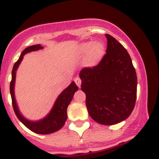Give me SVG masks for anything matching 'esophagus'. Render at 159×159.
<instances>
[{"mask_svg":"<svg viewBox=\"0 0 159 159\" xmlns=\"http://www.w3.org/2000/svg\"><path fill=\"white\" fill-rule=\"evenodd\" d=\"M75 82L76 85H77L78 87L80 88V87H81V80L80 79V78H78V77L75 78Z\"/></svg>","mask_w":159,"mask_h":159,"instance_id":"34e87169","label":"esophagus"}]
</instances>
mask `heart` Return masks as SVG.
<instances>
[{"label":"heart","mask_w":159,"mask_h":159,"mask_svg":"<svg viewBox=\"0 0 159 159\" xmlns=\"http://www.w3.org/2000/svg\"><path fill=\"white\" fill-rule=\"evenodd\" d=\"M77 53L80 57H86L84 64L87 67L96 66L105 54V45L101 42H87L78 47Z\"/></svg>","instance_id":"b5f03b06"}]
</instances>
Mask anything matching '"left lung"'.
I'll return each mask as SVG.
<instances>
[{"mask_svg":"<svg viewBox=\"0 0 159 159\" xmlns=\"http://www.w3.org/2000/svg\"><path fill=\"white\" fill-rule=\"evenodd\" d=\"M106 54L96 66L80 72L81 90L93 120L102 125H114L132 114L137 97V75L126 49L105 34Z\"/></svg>","mask_w":159,"mask_h":159,"instance_id":"left-lung-1","label":"left lung"}]
</instances>
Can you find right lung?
I'll return each instance as SVG.
<instances>
[{
  "label": "right lung",
  "instance_id": "obj_1",
  "mask_svg": "<svg viewBox=\"0 0 159 159\" xmlns=\"http://www.w3.org/2000/svg\"><path fill=\"white\" fill-rule=\"evenodd\" d=\"M42 48H43V47L41 45H31V46L27 47V48H25L21 52L19 59L16 62V63L13 66V69H12V80H11L10 82V90L11 98H12V107H13L14 111H15V114L18 117V119L27 129H29L32 132L40 134H48L60 130L64 125L66 120L67 119V107H68V105L71 102V101H72L75 93L78 90V87L75 84V83L72 81L69 85V87H67L59 95V96L56 99L55 102L54 104V106H53L52 109L49 112V114L42 120H38V121H30V120H27L25 116H22V114L20 113L17 103H16L15 91H14L16 70H17L21 62L22 61L25 54H26L27 53L34 52V51H38Z\"/></svg>",
  "mask_w": 159,
  "mask_h": 159
}]
</instances>
